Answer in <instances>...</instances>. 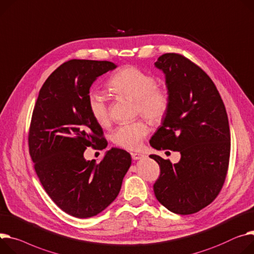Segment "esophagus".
Masks as SVG:
<instances>
[{
  "mask_svg": "<svg viewBox=\"0 0 254 254\" xmlns=\"http://www.w3.org/2000/svg\"><path fill=\"white\" fill-rule=\"evenodd\" d=\"M131 157L133 160H140L144 158L143 153H137V152H131Z\"/></svg>",
  "mask_w": 254,
  "mask_h": 254,
  "instance_id": "obj_1",
  "label": "esophagus"
}]
</instances>
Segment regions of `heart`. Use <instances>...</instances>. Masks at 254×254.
<instances>
[{
  "label": "heart",
  "instance_id": "obj_1",
  "mask_svg": "<svg viewBox=\"0 0 254 254\" xmlns=\"http://www.w3.org/2000/svg\"><path fill=\"white\" fill-rule=\"evenodd\" d=\"M108 87L117 95L135 101V111L151 123H160L167 116L171 94L168 88L157 85L155 77L137 67L125 66L117 71L108 81ZM87 105L93 119L101 126L110 123V110L105 97L97 91H90ZM149 132L143 119L120 125L113 132L112 139L116 145L135 150L140 147Z\"/></svg>",
  "mask_w": 254,
  "mask_h": 254
}]
</instances>
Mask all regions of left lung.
Returning a JSON list of instances; mask_svg holds the SVG:
<instances>
[{
    "label": "left lung",
    "instance_id": "1",
    "mask_svg": "<svg viewBox=\"0 0 254 254\" xmlns=\"http://www.w3.org/2000/svg\"><path fill=\"white\" fill-rule=\"evenodd\" d=\"M155 66L166 74L171 105L149 143L180 151L181 159L173 165L150 155L161 169L154 195L175 213H195L216 199L226 180L231 149L226 108L210 77L185 56L164 54Z\"/></svg>",
    "mask_w": 254,
    "mask_h": 254
}]
</instances>
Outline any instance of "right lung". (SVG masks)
<instances>
[{
  "label": "right lung",
  "instance_id": "obj_1",
  "mask_svg": "<svg viewBox=\"0 0 254 254\" xmlns=\"http://www.w3.org/2000/svg\"><path fill=\"white\" fill-rule=\"evenodd\" d=\"M115 68L109 61L65 62L48 77L32 112L28 147L37 177L52 200L75 218H90L108 207L131 165V155L115 147L99 164L83 157L86 147H107L87 96L96 78Z\"/></svg>",
  "mask_w": 254,
  "mask_h": 254
}]
</instances>
